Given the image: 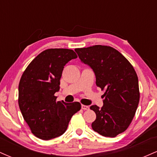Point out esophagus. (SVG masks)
<instances>
[{"label": "esophagus", "instance_id": "34e87169", "mask_svg": "<svg viewBox=\"0 0 157 157\" xmlns=\"http://www.w3.org/2000/svg\"><path fill=\"white\" fill-rule=\"evenodd\" d=\"M82 109L83 110H88L89 109V107L88 105H82Z\"/></svg>", "mask_w": 157, "mask_h": 157}]
</instances>
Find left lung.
<instances>
[{"label":"left lung","instance_id":"1","mask_svg":"<svg viewBox=\"0 0 157 157\" xmlns=\"http://www.w3.org/2000/svg\"><path fill=\"white\" fill-rule=\"evenodd\" d=\"M75 52L94 71L97 87L105 91L101 109L90 107L97 116L92 129L102 136L115 137L128 128L138 107L137 75L131 63L111 46L95 45Z\"/></svg>","mask_w":157,"mask_h":157}]
</instances>
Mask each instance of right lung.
Listing matches in <instances>:
<instances>
[{"label": "right lung", "mask_w": 157, "mask_h": 157, "mask_svg": "<svg viewBox=\"0 0 157 157\" xmlns=\"http://www.w3.org/2000/svg\"><path fill=\"white\" fill-rule=\"evenodd\" d=\"M68 48H48L39 54L23 71L18 86L23 117L37 138L48 140L63 134L71 117L81 109L78 102L56 101L64 66L77 58Z\"/></svg>", "instance_id": "right-lung-1"}]
</instances>
